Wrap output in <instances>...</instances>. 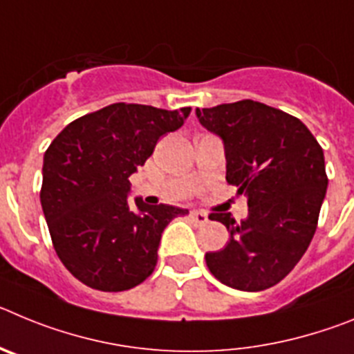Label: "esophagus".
<instances>
[{
    "label": "esophagus",
    "instance_id": "1",
    "mask_svg": "<svg viewBox=\"0 0 354 354\" xmlns=\"http://www.w3.org/2000/svg\"><path fill=\"white\" fill-rule=\"evenodd\" d=\"M189 218H192L193 223H196V225H205L209 221L207 214L202 211H192L189 212Z\"/></svg>",
    "mask_w": 354,
    "mask_h": 354
}]
</instances>
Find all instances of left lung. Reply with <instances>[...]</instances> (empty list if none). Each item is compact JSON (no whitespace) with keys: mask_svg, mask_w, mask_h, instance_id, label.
<instances>
[{"mask_svg":"<svg viewBox=\"0 0 354 354\" xmlns=\"http://www.w3.org/2000/svg\"><path fill=\"white\" fill-rule=\"evenodd\" d=\"M196 117L223 140L227 183L248 196L241 223L227 212L209 216L230 232L225 248L205 253L209 271L232 289H270L315 234L328 187L323 149L299 118L252 99L196 109Z\"/></svg>","mask_w":354,"mask_h":354,"instance_id":"left-lung-1","label":"left lung"}]
</instances>
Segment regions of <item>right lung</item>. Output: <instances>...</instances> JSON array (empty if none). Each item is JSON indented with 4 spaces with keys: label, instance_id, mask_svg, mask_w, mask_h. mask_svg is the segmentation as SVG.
<instances>
[{
    "label": "right lung",
    "instance_id": "right-lung-1",
    "mask_svg": "<svg viewBox=\"0 0 354 354\" xmlns=\"http://www.w3.org/2000/svg\"><path fill=\"white\" fill-rule=\"evenodd\" d=\"M189 111L115 102L71 122L48 147L40 204L56 255L84 286L120 292L152 274L162 230L187 209L131 204L129 177Z\"/></svg>",
    "mask_w": 354,
    "mask_h": 354
}]
</instances>
